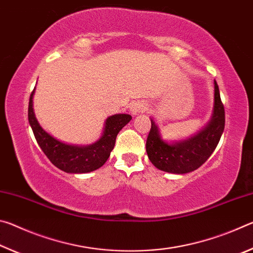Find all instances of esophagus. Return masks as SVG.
<instances>
[{"mask_svg":"<svg viewBox=\"0 0 253 253\" xmlns=\"http://www.w3.org/2000/svg\"><path fill=\"white\" fill-rule=\"evenodd\" d=\"M145 109H146V107H145V105H143L142 102H135V104H132V106H131L132 114H137V113H140V111H145Z\"/></svg>","mask_w":253,"mask_h":253,"instance_id":"34e87169","label":"esophagus"}]
</instances>
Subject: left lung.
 Returning <instances> with one entry per match:
<instances>
[{"instance_id": "left-lung-1", "label": "left lung", "mask_w": 253, "mask_h": 253, "mask_svg": "<svg viewBox=\"0 0 253 253\" xmlns=\"http://www.w3.org/2000/svg\"><path fill=\"white\" fill-rule=\"evenodd\" d=\"M214 113L208 127L183 143L169 145L161 139L155 123L152 122L146 140L149 161L158 169L174 174H185L203 165L220 142L225 125L224 106L221 101L219 85L214 81Z\"/></svg>"}]
</instances>
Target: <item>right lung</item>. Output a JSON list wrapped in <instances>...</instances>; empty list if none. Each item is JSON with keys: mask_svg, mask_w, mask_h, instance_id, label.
I'll list each match as a JSON object with an SVG mask.
<instances>
[{"mask_svg": "<svg viewBox=\"0 0 253 253\" xmlns=\"http://www.w3.org/2000/svg\"><path fill=\"white\" fill-rule=\"evenodd\" d=\"M33 93L34 89L30 96L28 117L34 137L49 161L67 173H88L101 168L109 158L118 132L131 119L130 115L126 114L110 116L106 121L104 135L97 143L85 147L72 146L59 142L40 127L32 108Z\"/></svg>", "mask_w": 253, "mask_h": 253, "instance_id": "right-lung-1", "label": "right lung"}]
</instances>
